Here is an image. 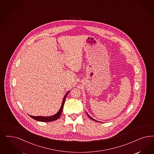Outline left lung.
<instances>
[{"label": "left lung", "instance_id": "8db88e82", "mask_svg": "<svg viewBox=\"0 0 154 154\" xmlns=\"http://www.w3.org/2000/svg\"><path fill=\"white\" fill-rule=\"evenodd\" d=\"M86 114H87V115H88V117H89V118H90V119H92V120H93V121H97V122H98V121H96V120H95V119H93V118H91V117H90V116H89V114H88V113H87V112H86Z\"/></svg>", "mask_w": 154, "mask_h": 154}]
</instances>
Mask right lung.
Wrapping results in <instances>:
<instances>
[{
  "instance_id": "add662e5",
  "label": "right lung",
  "mask_w": 154,
  "mask_h": 154,
  "mask_svg": "<svg viewBox=\"0 0 154 154\" xmlns=\"http://www.w3.org/2000/svg\"><path fill=\"white\" fill-rule=\"evenodd\" d=\"M69 91H68L64 96V99H63V101L62 104H61V106L60 110H58V112L56 114L52 116H50V117H42V116H37L36 117V116H32L30 115H29V116L33 119H34L35 120H36L37 121H40V122H51V121H56V120L58 119L63 112V110L64 108V102L65 101L66 96L69 93Z\"/></svg>"
}]
</instances>
